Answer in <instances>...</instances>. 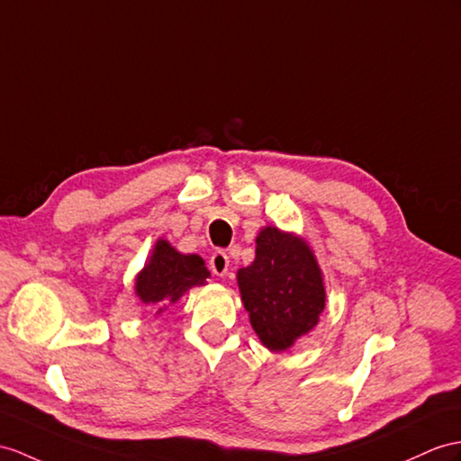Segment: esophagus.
<instances>
[{
  "label": "esophagus",
  "instance_id": "34e87169",
  "mask_svg": "<svg viewBox=\"0 0 461 461\" xmlns=\"http://www.w3.org/2000/svg\"><path fill=\"white\" fill-rule=\"evenodd\" d=\"M209 267H211V272L215 274V276H227V272H229V256L224 254L222 250H217L215 254L211 256V260H209Z\"/></svg>",
  "mask_w": 461,
  "mask_h": 461
}]
</instances>
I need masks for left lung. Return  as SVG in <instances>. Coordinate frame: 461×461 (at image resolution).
Listing matches in <instances>:
<instances>
[{
	"label": "left lung",
	"instance_id": "1",
	"mask_svg": "<svg viewBox=\"0 0 461 461\" xmlns=\"http://www.w3.org/2000/svg\"><path fill=\"white\" fill-rule=\"evenodd\" d=\"M239 287L264 346L279 352L307 334L324 309V285L309 246L294 234L266 227L256 260L239 269Z\"/></svg>",
	"mask_w": 461,
	"mask_h": 461
}]
</instances>
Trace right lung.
Wrapping results in <instances>:
<instances>
[{"mask_svg": "<svg viewBox=\"0 0 461 461\" xmlns=\"http://www.w3.org/2000/svg\"><path fill=\"white\" fill-rule=\"evenodd\" d=\"M207 277L209 269L199 256L179 254L166 240H158L150 262L137 277V295L160 312L167 303H176L189 287L201 285Z\"/></svg>", "mask_w": 461, "mask_h": 461, "instance_id": "obj_1", "label": "right lung"}]
</instances>
